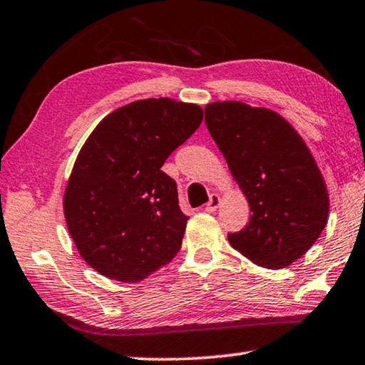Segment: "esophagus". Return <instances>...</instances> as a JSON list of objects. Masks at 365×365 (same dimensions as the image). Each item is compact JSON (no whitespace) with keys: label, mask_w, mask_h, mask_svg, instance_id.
<instances>
[{"label":"esophagus","mask_w":365,"mask_h":365,"mask_svg":"<svg viewBox=\"0 0 365 365\" xmlns=\"http://www.w3.org/2000/svg\"><path fill=\"white\" fill-rule=\"evenodd\" d=\"M220 205H222V197L218 194H212L210 199H208V202L205 204V212L213 213Z\"/></svg>","instance_id":"1"}]
</instances>
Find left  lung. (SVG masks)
<instances>
[{
	"label": "left lung",
	"mask_w": 365,
	"mask_h": 365,
	"mask_svg": "<svg viewBox=\"0 0 365 365\" xmlns=\"http://www.w3.org/2000/svg\"><path fill=\"white\" fill-rule=\"evenodd\" d=\"M205 124L246 195L249 223L228 235L255 265L279 270L299 260L325 230V179L301 134L277 111L236 100L205 106Z\"/></svg>",
	"instance_id": "1"
}]
</instances>
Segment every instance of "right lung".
<instances>
[{
	"label": "right lung",
	"instance_id": "1",
	"mask_svg": "<svg viewBox=\"0 0 365 365\" xmlns=\"http://www.w3.org/2000/svg\"><path fill=\"white\" fill-rule=\"evenodd\" d=\"M202 119L195 103L145 98L110 113L87 137L63 212L77 252L95 272L137 283L175 259L189 218L161 166Z\"/></svg>",
	"mask_w": 365,
	"mask_h": 365
}]
</instances>
